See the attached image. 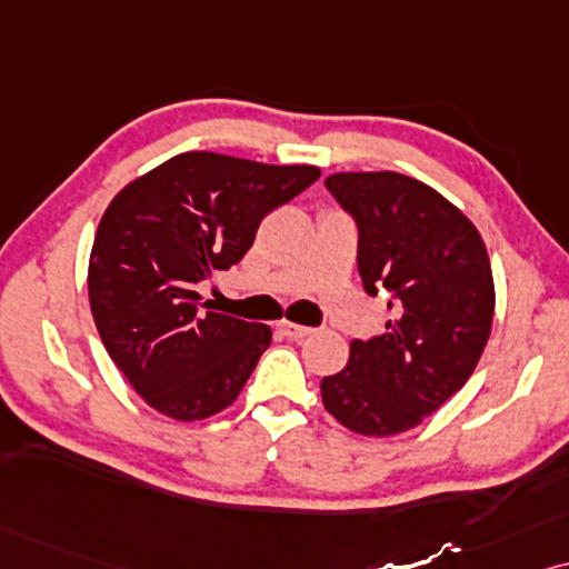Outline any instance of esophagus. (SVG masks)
Masks as SVG:
<instances>
[{
  "label": "esophagus",
  "mask_w": 569,
  "mask_h": 569,
  "mask_svg": "<svg viewBox=\"0 0 569 569\" xmlns=\"http://www.w3.org/2000/svg\"><path fill=\"white\" fill-rule=\"evenodd\" d=\"M278 330L283 332L286 338H307V336H312V328H307V325L289 322V320H280L278 322Z\"/></svg>",
  "instance_id": "esophagus-1"
}]
</instances>
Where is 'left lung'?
I'll use <instances>...</instances> for the list:
<instances>
[{"label": "left lung", "instance_id": "8db88e82", "mask_svg": "<svg viewBox=\"0 0 569 569\" xmlns=\"http://www.w3.org/2000/svg\"><path fill=\"white\" fill-rule=\"evenodd\" d=\"M325 187L359 231L363 291L388 293L392 320L322 377V403L356 435H400L456 396L481 359L495 317L487 247L452 202L403 173H332Z\"/></svg>", "mask_w": 569, "mask_h": 569}]
</instances>
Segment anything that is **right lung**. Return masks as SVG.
I'll return each mask as SVG.
<instances>
[{
  "label": "right lung",
  "instance_id": "add662e5",
  "mask_svg": "<svg viewBox=\"0 0 569 569\" xmlns=\"http://www.w3.org/2000/svg\"><path fill=\"white\" fill-rule=\"evenodd\" d=\"M317 179V166L197 150L113 197L90 252V309L106 351L148 406L200 421L237 400L272 332L208 312L197 286L237 264L262 218Z\"/></svg>",
  "mask_w": 569,
  "mask_h": 569
}]
</instances>
